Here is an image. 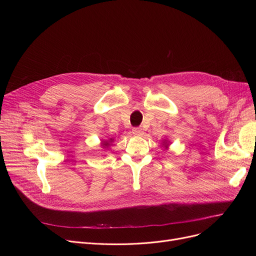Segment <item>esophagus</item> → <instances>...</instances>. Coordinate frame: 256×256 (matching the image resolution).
<instances>
[{
  "label": "esophagus",
  "mask_w": 256,
  "mask_h": 256,
  "mask_svg": "<svg viewBox=\"0 0 256 256\" xmlns=\"http://www.w3.org/2000/svg\"><path fill=\"white\" fill-rule=\"evenodd\" d=\"M132 135L139 136V137L144 135V130H143V128H132Z\"/></svg>",
  "instance_id": "esophagus-1"
}]
</instances>
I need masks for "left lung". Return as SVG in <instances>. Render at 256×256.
Listing matches in <instances>:
<instances>
[{
    "instance_id": "1",
    "label": "left lung",
    "mask_w": 256,
    "mask_h": 256,
    "mask_svg": "<svg viewBox=\"0 0 256 256\" xmlns=\"http://www.w3.org/2000/svg\"><path fill=\"white\" fill-rule=\"evenodd\" d=\"M162 143H163V146H164V148L167 150L168 148H169V143H170V141L168 140V139H164L163 141H162Z\"/></svg>"
}]
</instances>
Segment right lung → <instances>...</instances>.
Here are the masks:
<instances>
[{"label": "right lung", "mask_w": 256, "mask_h": 256, "mask_svg": "<svg viewBox=\"0 0 256 256\" xmlns=\"http://www.w3.org/2000/svg\"><path fill=\"white\" fill-rule=\"evenodd\" d=\"M113 142H114L113 138H110V139H108V140H102L100 146L102 147L104 150H109V147L111 145H113Z\"/></svg>", "instance_id": "obj_1"}]
</instances>
